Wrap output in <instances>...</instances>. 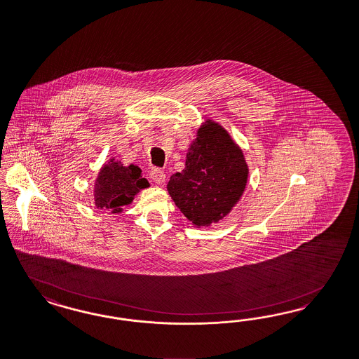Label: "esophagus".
I'll return each mask as SVG.
<instances>
[{
    "mask_svg": "<svg viewBox=\"0 0 359 359\" xmlns=\"http://www.w3.org/2000/svg\"><path fill=\"white\" fill-rule=\"evenodd\" d=\"M149 176H151V179H152L156 184H163V183L165 182V173L163 172L161 170H158V168H154V170L149 172Z\"/></svg>",
    "mask_w": 359,
    "mask_h": 359,
    "instance_id": "obj_1",
    "label": "esophagus"
}]
</instances>
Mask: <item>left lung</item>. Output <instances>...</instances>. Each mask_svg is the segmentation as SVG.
Returning a JSON list of instances; mask_svg holds the SVG:
<instances>
[{
	"instance_id": "1",
	"label": "left lung",
	"mask_w": 359,
	"mask_h": 359,
	"mask_svg": "<svg viewBox=\"0 0 359 359\" xmlns=\"http://www.w3.org/2000/svg\"><path fill=\"white\" fill-rule=\"evenodd\" d=\"M248 175L243 149L222 124L207 118L188 147L184 170L173 173L167 191L194 226H210L235 208Z\"/></svg>"
}]
</instances>
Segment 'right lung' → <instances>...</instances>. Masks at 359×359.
<instances>
[{"label":"right lung","mask_w":359,"mask_h":359,"mask_svg":"<svg viewBox=\"0 0 359 359\" xmlns=\"http://www.w3.org/2000/svg\"><path fill=\"white\" fill-rule=\"evenodd\" d=\"M149 187V180L142 176L137 165H124L122 161L111 158L100 167L94 182L95 207L112 215L121 213L142 189Z\"/></svg>","instance_id":"obj_1"}]
</instances>
